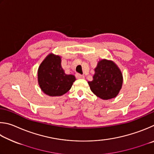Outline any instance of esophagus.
<instances>
[{
	"mask_svg": "<svg viewBox=\"0 0 154 154\" xmlns=\"http://www.w3.org/2000/svg\"><path fill=\"white\" fill-rule=\"evenodd\" d=\"M75 77H76V79H85L84 75L80 74H75Z\"/></svg>",
	"mask_w": 154,
	"mask_h": 154,
	"instance_id": "34e87169",
	"label": "esophagus"
}]
</instances>
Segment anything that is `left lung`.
<instances>
[{
  "instance_id": "left-lung-1",
  "label": "left lung",
  "mask_w": 154,
  "mask_h": 154,
  "mask_svg": "<svg viewBox=\"0 0 154 154\" xmlns=\"http://www.w3.org/2000/svg\"><path fill=\"white\" fill-rule=\"evenodd\" d=\"M123 77L116 64L102 59L95 69L93 80L88 82L91 90L98 97L107 100L116 97L122 88Z\"/></svg>"
}]
</instances>
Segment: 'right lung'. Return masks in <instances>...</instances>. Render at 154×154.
<instances>
[{
    "mask_svg": "<svg viewBox=\"0 0 154 154\" xmlns=\"http://www.w3.org/2000/svg\"><path fill=\"white\" fill-rule=\"evenodd\" d=\"M60 56L51 53L40 65L38 82L41 90L51 97L66 93L75 80L74 75L66 74L61 65Z\"/></svg>",
    "mask_w": 154,
    "mask_h": 154,
    "instance_id": "obj_1",
    "label": "right lung"
}]
</instances>
